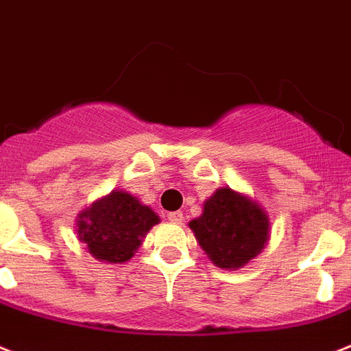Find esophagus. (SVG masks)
<instances>
[{"label":"esophagus","instance_id":"34e87169","mask_svg":"<svg viewBox=\"0 0 351 351\" xmlns=\"http://www.w3.org/2000/svg\"><path fill=\"white\" fill-rule=\"evenodd\" d=\"M167 219H169L172 224H182V221H184V217H182L181 211H170L169 215H167Z\"/></svg>","mask_w":351,"mask_h":351}]
</instances>
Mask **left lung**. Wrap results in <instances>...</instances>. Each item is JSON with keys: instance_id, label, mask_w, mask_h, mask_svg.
<instances>
[{"instance_id": "obj_1", "label": "left lung", "mask_w": 351, "mask_h": 351, "mask_svg": "<svg viewBox=\"0 0 351 351\" xmlns=\"http://www.w3.org/2000/svg\"><path fill=\"white\" fill-rule=\"evenodd\" d=\"M190 230L217 267L234 271L267 244L269 217L253 199L219 188L204 202L202 215L190 222Z\"/></svg>"}]
</instances>
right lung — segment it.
Listing matches in <instances>:
<instances>
[{"mask_svg": "<svg viewBox=\"0 0 351 351\" xmlns=\"http://www.w3.org/2000/svg\"><path fill=\"white\" fill-rule=\"evenodd\" d=\"M159 217L136 197L121 190L95 201L78 213V240L100 262L123 263L134 256L141 240Z\"/></svg>", "mask_w": 351, "mask_h": 351, "instance_id": "add662e5", "label": "right lung"}]
</instances>
